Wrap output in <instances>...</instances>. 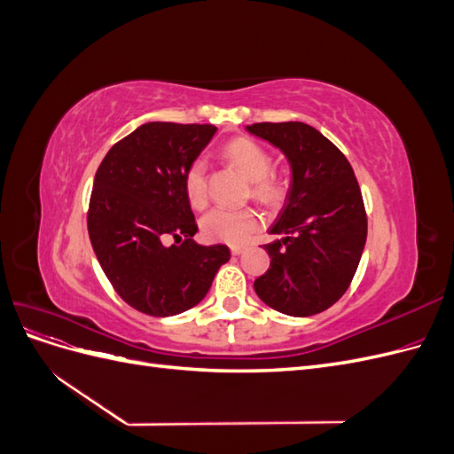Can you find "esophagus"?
<instances>
[{"instance_id":"34e87169","label":"esophagus","mask_w":454,"mask_h":454,"mask_svg":"<svg viewBox=\"0 0 454 454\" xmlns=\"http://www.w3.org/2000/svg\"><path fill=\"white\" fill-rule=\"evenodd\" d=\"M244 250H246L244 246H231V254H232V255H240Z\"/></svg>"}]
</instances>
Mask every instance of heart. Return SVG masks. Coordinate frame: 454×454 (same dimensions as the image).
I'll return each instance as SVG.
<instances>
[{
	"mask_svg": "<svg viewBox=\"0 0 454 454\" xmlns=\"http://www.w3.org/2000/svg\"><path fill=\"white\" fill-rule=\"evenodd\" d=\"M225 157L252 180V195L267 206H278L287 197V185L282 177L270 174L274 159L269 151L250 138H237L225 145ZM184 189L193 208H204L208 202V162L204 157L191 160L184 174ZM261 229V215L254 208L231 210L214 208L200 219V232L206 240L240 246L252 240Z\"/></svg>",
	"mask_w": 454,
	"mask_h": 454,
	"instance_id": "heart-1",
	"label": "heart"
}]
</instances>
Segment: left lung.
<instances>
[{"mask_svg":"<svg viewBox=\"0 0 454 454\" xmlns=\"http://www.w3.org/2000/svg\"><path fill=\"white\" fill-rule=\"evenodd\" d=\"M248 130L282 149L292 164L287 202L263 244L269 270L254 282L270 309L287 316L324 312L348 290L367 239L354 170L340 149L305 122H255Z\"/></svg>","mask_w":454,"mask_h":454,"instance_id":"8db88e82","label":"left lung"}]
</instances>
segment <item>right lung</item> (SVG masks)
Masks as SVG:
<instances>
[{
	"label": "right lung",
	"instance_id": "1",
	"mask_svg": "<svg viewBox=\"0 0 454 454\" xmlns=\"http://www.w3.org/2000/svg\"><path fill=\"white\" fill-rule=\"evenodd\" d=\"M215 130L145 122L96 170L87 214L92 250L119 297L144 314L162 318L199 305L231 257L223 244L193 240L199 227L184 189L187 167Z\"/></svg>",
	"mask_w": 454,
	"mask_h": 454
}]
</instances>
